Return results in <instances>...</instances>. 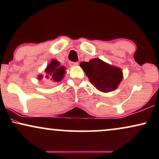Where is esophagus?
Returning <instances> with one entry per match:
<instances>
[{
	"mask_svg": "<svg viewBox=\"0 0 159 159\" xmlns=\"http://www.w3.org/2000/svg\"><path fill=\"white\" fill-rule=\"evenodd\" d=\"M69 65H70L71 66H75L78 65V62H70V63H69Z\"/></svg>",
	"mask_w": 159,
	"mask_h": 159,
	"instance_id": "obj_1",
	"label": "esophagus"
}]
</instances>
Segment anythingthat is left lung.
<instances>
[{"instance_id":"1","label":"left lung","mask_w":159,"mask_h":159,"mask_svg":"<svg viewBox=\"0 0 159 159\" xmlns=\"http://www.w3.org/2000/svg\"><path fill=\"white\" fill-rule=\"evenodd\" d=\"M80 66L84 69L91 84L101 92L108 93L116 90L123 79L121 69L99 58L82 62Z\"/></svg>"}]
</instances>
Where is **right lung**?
Listing matches in <instances>:
<instances>
[{
	"label": "right lung",
	"instance_id": "right-lung-1",
	"mask_svg": "<svg viewBox=\"0 0 159 159\" xmlns=\"http://www.w3.org/2000/svg\"><path fill=\"white\" fill-rule=\"evenodd\" d=\"M60 62L56 60H52L45 69V78L50 79L53 82H60L64 78L65 66L60 65ZM43 76L39 75V79H42Z\"/></svg>",
	"mask_w": 159,
	"mask_h": 159
}]
</instances>
